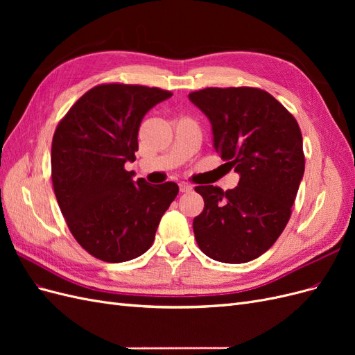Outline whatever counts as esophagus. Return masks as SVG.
<instances>
[{"mask_svg":"<svg viewBox=\"0 0 355 355\" xmlns=\"http://www.w3.org/2000/svg\"><path fill=\"white\" fill-rule=\"evenodd\" d=\"M179 189H180V192H191L192 187L189 184H185V182H184V184L179 185Z\"/></svg>","mask_w":355,"mask_h":355,"instance_id":"esophagus-1","label":"esophagus"}]
</instances>
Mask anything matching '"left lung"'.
I'll return each mask as SVG.
<instances>
[{"label": "left lung", "mask_w": 355, "mask_h": 355, "mask_svg": "<svg viewBox=\"0 0 355 355\" xmlns=\"http://www.w3.org/2000/svg\"><path fill=\"white\" fill-rule=\"evenodd\" d=\"M209 118L213 148L240 175L239 187H197L204 210L194 219L204 254L244 263L263 254L292 214L305 171L302 135L275 98L253 87H210L189 93Z\"/></svg>", "instance_id": "1"}]
</instances>
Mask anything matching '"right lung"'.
I'll return each mask as SVG.
<instances>
[{
  "mask_svg": "<svg viewBox=\"0 0 355 355\" xmlns=\"http://www.w3.org/2000/svg\"><path fill=\"white\" fill-rule=\"evenodd\" d=\"M171 93L130 84H102L73 103L51 144V179L75 240L101 261H132L153 245L158 223L179 192L175 182L133 180L146 112Z\"/></svg>",
  "mask_w": 355,
  "mask_h": 355,
  "instance_id": "add662e5",
  "label": "right lung"
}]
</instances>
